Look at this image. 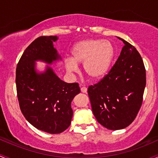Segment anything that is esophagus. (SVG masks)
<instances>
[{"mask_svg":"<svg viewBox=\"0 0 158 158\" xmlns=\"http://www.w3.org/2000/svg\"><path fill=\"white\" fill-rule=\"evenodd\" d=\"M81 91L82 93H87V88L86 87H82L81 88Z\"/></svg>","mask_w":158,"mask_h":158,"instance_id":"esophagus-1","label":"esophagus"}]
</instances>
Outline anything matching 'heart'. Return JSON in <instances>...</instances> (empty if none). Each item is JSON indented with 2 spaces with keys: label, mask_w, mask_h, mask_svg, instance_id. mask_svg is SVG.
Segmentation results:
<instances>
[{
  "label": "heart",
  "mask_w": 158,
  "mask_h": 158,
  "mask_svg": "<svg viewBox=\"0 0 158 158\" xmlns=\"http://www.w3.org/2000/svg\"><path fill=\"white\" fill-rule=\"evenodd\" d=\"M71 59L64 61L70 73L77 71V64H84V71L94 80L102 78L110 69L114 57L113 44L108 40L88 39L77 43L71 49Z\"/></svg>",
  "instance_id": "b5f03b06"
}]
</instances>
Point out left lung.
<instances>
[{
	"label": "left lung",
	"mask_w": 158,
	"mask_h": 158,
	"mask_svg": "<svg viewBox=\"0 0 158 158\" xmlns=\"http://www.w3.org/2000/svg\"><path fill=\"white\" fill-rule=\"evenodd\" d=\"M118 39L125 45L115 64L87 90L94 116L110 130L124 128L134 121L146 85L145 68L139 52L129 43Z\"/></svg>",
	"instance_id": "8db88e82"
}]
</instances>
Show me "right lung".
Here are the masks:
<instances>
[{
  "label": "right lung",
  "mask_w": 158,
  "mask_h": 158,
  "mask_svg": "<svg viewBox=\"0 0 158 158\" xmlns=\"http://www.w3.org/2000/svg\"><path fill=\"white\" fill-rule=\"evenodd\" d=\"M57 36H40L23 53L16 69V85L19 108L35 128L50 134L61 133L69 127L73 116L71 103L81 93L77 83L61 81L47 67L44 73L35 71V61L48 64L60 59L53 42Z\"/></svg>",
  "instance_id": "1"
}]
</instances>
